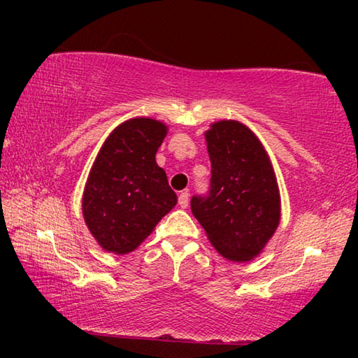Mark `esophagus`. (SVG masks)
Masks as SVG:
<instances>
[{"instance_id": "1", "label": "esophagus", "mask_w": 358, "mask_h": 358, "mask_svg": "<svg viewBox=\"0 0 358 358\" xmlns=\"http://www.w3.org/2000/svg\"><path fill=\"white\" fill-rule=\"evenodd\" d=\"M179 205H180V208H185L189 205V192H187V190H184V192L179 194Z\"/></svg>"}]
</instances>
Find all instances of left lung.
<instances>
[{
  "label": "left lung",
  "mask_w": 358,
  "mask_h": 358,
  "mask_svg": "<svg viewBox=\"0 0 358 358\" xmlns=\"http://www.w3.org/2000/svg\"><path fill=\"white\" fill-rule=\"evenodd\" d=\"M210 161L208 197L190 208L212 246L233 262L257 257L280 223V190L266 148L238 120H218L205 131Z\"/></svg>",
  "instance_id": "8db88e82"
}]
</instances>
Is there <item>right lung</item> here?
<instances>
[{"label": "right lung", "instance_id": "add662e5", "mask_svg": "<svg viewBox=\"0 0 358 358\" xmlns=\"http://www.w3.org/2000/svg\"><path fill=\"white\" fill-rule=\"evenodd\" d=\"M168 125L150 117H135L115 127L102 143L83 192V217L104 251L127 254L153 233L169 213L178 195L156 151Z\"/></svg>", "mask_w": 358, "mask_h": 358}]
</instances>
